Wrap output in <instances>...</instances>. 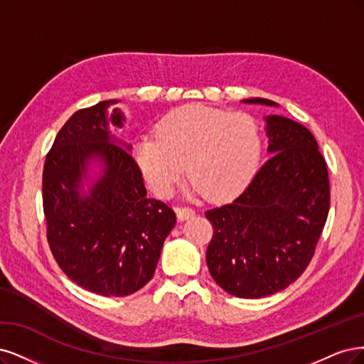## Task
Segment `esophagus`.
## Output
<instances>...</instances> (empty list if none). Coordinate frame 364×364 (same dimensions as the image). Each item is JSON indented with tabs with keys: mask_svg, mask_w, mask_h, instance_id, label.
Listing matches in <instances>:
<instances>
[{
	"mask_svg": "<svg viewBox=\"0 0 364 364\" xmlns=\"http://www.w3.org/2000/svg\"><path fill=\"white\" fill-rule=\"evenodd\" d=\"M195 216V210L193 208H189V207H178L177 208V218L180 222L183 220H187L189 218Z\"/></svg>",
	"mask_w": 364,
	"mask_h": 364,
	"instance_id": "obj_1",
	"label": "esophagus"
}]
</instances>
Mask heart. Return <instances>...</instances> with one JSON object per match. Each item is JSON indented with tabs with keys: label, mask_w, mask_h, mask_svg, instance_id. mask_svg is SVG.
<instances>
[{
	"label": "heart",
	"mask_w": 364,
	"mask_h": 364,
	"mask_svg": "<svg viewBox=\"0 0 364 364\" xmlns=\"http://www.w3.org/2000/svg\"><path fill=\"white\" fill-rule=\"evenodd\" d=\"M262 156L259 125L245 112L189 104L163 116L154 134H139L133 159L160 196H171L186 173L195 192L225 201L252 180Z\"/></svg>",
	"instance_id": "heart-1"
}]
</instances>
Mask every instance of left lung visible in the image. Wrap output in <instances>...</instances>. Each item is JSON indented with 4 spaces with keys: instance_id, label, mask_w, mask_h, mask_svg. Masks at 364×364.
I'll list each match as a JSON object with an SVG mask.
<instances>
[{
    "instance_id": "8db88e82",
    "label": "left lung",
    "mask_w": 364,
    "mask_h": 364,
    "mask_svg": "<svg viewBox=\"0 0 364 364\" xmlns=\"http://www.w3.org/2000/svg\"><path fill=\"white\" fill-rule=\"evenodd\" d=\"M245 104L278 107L264 98ZM269 160L232 203L207 210L213 225L205 260L230 295L257 299L286 289L306 271L330 212V181L306 127L267 114Z\"/></svg>"
}]
</instances>
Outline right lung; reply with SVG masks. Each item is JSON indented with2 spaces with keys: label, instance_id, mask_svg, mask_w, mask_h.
Here are the masks:
<instances>
[{
  "label": "right lung",
  "instance_id": "right-lung-1",
  "mask_svg": "<svg viewBox=\"0 0 364 364\" xmlns=\"http://www.w3.org/2000/svg\"><path fill=\"white\" fill-rule=\"evenodd\" d=\"M118 100L75 112L58 132L43 166L46 239L62 271L102 296H127L156 272L175 213L146 189L128 145L110 133L125 116ZM100 173L91 181L90 166Z\"/></svg>",
  "mask_w": 364,
  "mask_h": 364
}]
</instances>
